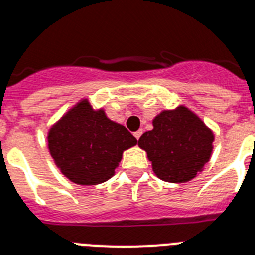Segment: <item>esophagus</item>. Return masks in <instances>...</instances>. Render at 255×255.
<instances>
[{
	"mask_svg": "<svg viewBox=\"0 0 255 255\" xmlns=\"http://www.w3.org/2000/svg\"><path fill=\"white\" fill-rule=\"evenodd\" d=\"M134 137H136V138H137V140H138V138H140L141 137V134H142V129H138V131L137 132H134Z\"/></svg>",
	"mask_w": 255,
	"mask_h": 255,
	"instance_id": "esophagus-1",
	"label": "esophagus"
}]
</instances>
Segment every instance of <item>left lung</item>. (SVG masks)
<instances>
[{
  "label": "left lung",
  "instance_id": "1",
  "mask_svg": "<svg viewBox=\"0 0 255 255\" xmlns=\"http://www.w3.org/2000/svg\"><path fill=\"white\" fill-rule=\"evenodd\" d=\"M153 129L138 140L154 174L168 183H187L204 170L213 151L214 133L185 106L163 110L153 119Z\"/></svg>",
  "mask_w": 255,
  "mask_h": 255
}]
</instances>
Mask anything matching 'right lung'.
Listing matches in <instances>:
<instances>
[{
	"instance_id": "1",
	"label": "right lung",
	"mask_w": 255,
	"mask_h": 255,
	"mask_svg": "<svg viewBox=\"0 0 255 255\" xmlns=\"http://www.w3.org/2000/svg\"><path fill=\"white\" fill-rule=\"evenodd\" d=\"M137 140L104 109L95 110L87 98L66 113L48 133L54 163L72 183L97 185L114 176L124 150Z\"/></svg>"
}]
</instances>
